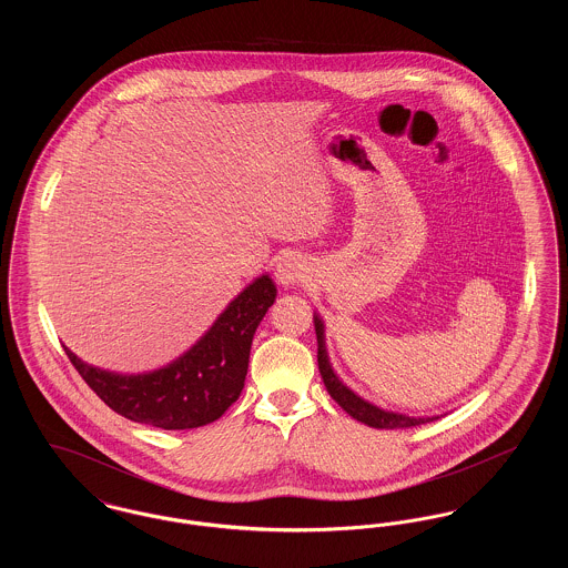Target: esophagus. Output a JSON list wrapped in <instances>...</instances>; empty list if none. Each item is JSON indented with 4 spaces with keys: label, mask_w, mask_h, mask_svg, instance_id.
<instances>
[{
    "label": "esophagus",
    "mask_w": 568,
    "mask_h": 568,
    "mask_svg": "<svg viewBox=\"0 0 568 568\" xmlns=\"http://www.w3.org/2000/svg\"><path fill=\"white\" fill-rule=\"evenodd\" d=\"M302 268H300V264L296 262V257H292V255H287V257H283L281 262H278V266H276V276H278V281L283 283V285H294L300 281V276H302Z\"/></svg>",
    "instance_id": "obj_1"
}]
</instances>
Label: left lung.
Wrapping results in <instances>:
<instances>
[{
  "label": "left lung",
  "mask_w": 568,
  "mask_h": 568,
  "mask_svg": "<svg viewBox=\"0 0 568 568\" xmlns=\"http://www.w3.org/2000/svg\"><path fill=\"white\" fill-rule=\"evenodd\" d=\"M315 332H317V362H320V373L324 378L325 389L338 403L341 408H345L352 415L353 419H357V422H362L371 428H385V430L410 428V426H419V424H428V422L438 419V415H434V417H410L405 413L385 410L381 406L359 398L341 378L336 377V373L329 364L327 349H325L324 322H322L320 315H315Z\"/></svg>",
  "instance_id": "obj_1"
}]
</instances>
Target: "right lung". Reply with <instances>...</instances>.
<instances>
[{
    "instance_id": "right-lung-1",
    "label": "right lung",
    "mask_w": 568,
    "mask_h": 568,
    "mask_svg": "<svg viewBox=\"0 0 568 568\" xmlns=\"http://www.w3.org/2000/svg\"><path fill=\"white\" fill-rule=\"evenodd\" d=\"M274 297V281L262 274L227 304L190 352L151 373L119 375L89 366L68 347L65 353L84 383L114 413L163 430L200 428L239 400L253 334Z\"/></svg>"
}]
</instances>
